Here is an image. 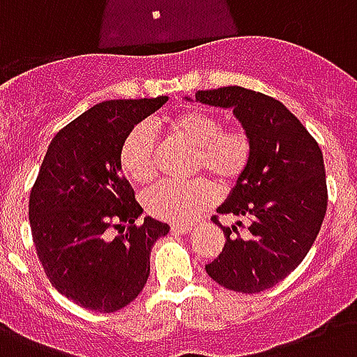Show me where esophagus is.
<instances>
[{"label": "esophagus", "instance_id": "34e87169", "mask_svg": "<svg viewBox=\"0 0 357 357\" xmlns=\"http://www.w3.org/2000/svg\"><path fill=\"white\" fill-rule=\"evenodd\" d=\"M172 231L178 235H185L192 231V226H187V224H172Z\"/></svg>", "mask_w": 357, "mask_h": 357}]
</instances>
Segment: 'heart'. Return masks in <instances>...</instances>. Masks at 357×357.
I'll list each match as a JSON object with an SVG mask.
<instances>
[{"instance_id":"obj_1","label":"heart","mask_w":357,"mask_h":357,"mask_svg":"<svg viewBox=\"0 0 357 357\" xmlns=\"http://www.w3.org/2000/svg\"><path fill=\"white\" fill-rule=\"evenodd\" d=\"M176 137L196 148L195 170L206 172L218 185L229 187L243 178L252 159V140L241 128H222L215 113L189 109L168 120ZM157 137L148 123H137L120 146V168L131 181L144 183L155 167ZM217 192L204 179L187 183L159 181L144 192L146 211L170 222H189L204 213Z\"/></svg>"}]
</instances>
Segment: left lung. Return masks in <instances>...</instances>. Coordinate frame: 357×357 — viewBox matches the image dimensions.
<instances>
[{
    "label": "left lung",
    "mask_w": 357,
    "mask_h": 357,
    "mask_svg": "<svg viewBox=\"0 0 357 357\" xmlns=\"http://www.w3.org/2000/svg\"><path fill=\"white\" fill-rule=\"evenodd\" d=\"M196 102L231 109L252 140L246 172L217 209L248 218L250 234L235 237V226H222L213 217L226 244L206 271L229 291L261 293L287 278L319 235L328 206L322 151L282 102L261 92L222 86L198 91Z\"/></svg>",
    "instance_id": "8db88e82"
}]
</instances>
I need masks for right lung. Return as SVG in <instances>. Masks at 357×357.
I'll return each instance as SVG.
<instances>
[{"mask_svg":"<svg viewBox=\"0 0 357 357\" xmlns=\"http://www.w3.org/2000/svg\"><path fill=\"white\" fill-rule=\"evenodd\" d=\"M168 96L107 100L59 131L29 198L31 234L46 276L85 310L113 313L133 302L150 276V252L168 224L142 207L120 168L123 137ZM109 227L123 231L108 235Z\"/></svg>","mask_w":357,"mask_h":357,"instance_id":"1","label":"right lung"}]
</instances>
